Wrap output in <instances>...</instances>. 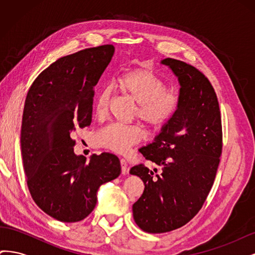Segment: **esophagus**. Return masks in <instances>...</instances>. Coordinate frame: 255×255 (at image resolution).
<instances>
[{
  "label": "esophagus",
  "instance_id": "esophagus-1",
  "mask_svg": "<svg viewBox=\"0 0 255 255\" xmlns=\"http://www.w3.org/2000/svg\"><path fill=\"white\" fill-rule=\"evenodd\" d=\"M120 164H121V172L122 174H127L128 172V163L125 158L120 159Z\"/></svg>",
  "mask_w": 255,
  "mask_h": 255
}]
</instances>
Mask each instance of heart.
<instances>
[{
  "mask_svg": "<svg viewBox=\"0 0 255 255\" xmlns=\"http://www.w3.org/2000/svg\"><path fill=\"white\" fill-rule=\"evenodd\" d=\"M123 95L136 102L134 116L151 128H159L169 122L180 105L179 92L167 88V84L148 69H133L123 73L117 81ZM111 90L103 89L95 103V116L99 120L107 117L110 112ZM139 126H123L111 123L100 128L92 141L98 148L115 153H126L133 145L144 139Z\"/></svg>",
  "mask_w": 255,
  "mask_h": 255,
  "instance_id": "b5f03b06",
  "label": "heart"
}]
</instances>
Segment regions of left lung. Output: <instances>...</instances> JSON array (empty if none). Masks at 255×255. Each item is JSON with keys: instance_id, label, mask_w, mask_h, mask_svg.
Listing matches in <instances>:
<instances>
[{"instance_id": "obj_1", "label": "left lung", "mask_w": 255, "mask_h": 255, "mask_svg": "<svg viewBox=\"0 0 255 255\" xmlns=\"http://www.w3.org/2000/svg\"><path fill=\"white\" fill-rule=\"evenodd\" d=\"M179 79L180 105L155 141L140 149L143 164L130 168L144 184L133 204L136 225L144 232L165 233L189 222L201 210L214 184L222 153V126L217 96L206 76L182 60L165 58Z\"/></svg>"}]
</instances>
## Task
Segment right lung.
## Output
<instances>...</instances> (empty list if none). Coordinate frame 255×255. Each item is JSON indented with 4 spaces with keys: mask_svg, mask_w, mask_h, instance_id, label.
Here are the masks:
<instances>
[{
    "mask_svg": "<svg viewBox=\"0 0 255 255\" xmlns=\"http://www.w3.org/2000/svg\"><path fill=\"white\" fill-rule=\"evenodd\" d=\"M113 44L60 57L29 87L21 127V152L35 203L54 219L78 222L94 211L102 184L121 173L119 158L103 152L75 155L71 133L89 127L95 86L111 63Z\"/></svg>",
    "mask_w": 255,
    "mask_h": 255,
    "instance_id": "obj_1",
    "label": "right lung"
}]
</instances>
